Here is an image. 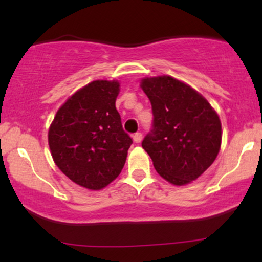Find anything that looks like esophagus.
<instances>
[{"instance_id":"34e87169","label":"esophagus","mask_w":262,"mask_h":262,"mask_svg":"<svg viewBox=\"0 0 262 262\" xmlns=\"http://www.w3.org/2000/svg\"><path fill=\"white\" fill-rule=\"evenodd\" d=\"M141 139H143V134L139 133V132H138V133L133 134V140L135 141V143H140Z\"/></svg>"}]
</instances>
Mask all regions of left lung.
Wrapping results in <instances>:
<instances>
[{
    "instance_id": "8db88e82",
    "label": "left lung",
    "mask_w": 262,
    "mask_h": 262,
    "mask_svg": "<svg viewBox=\"0 0 262 262\" xmlns=\"http://www.w3.org/2000/svg\"><path fill=\"white\" fill-rule=\"evenodd\" d=\"M140 86L154 116L141 146L166 181L176 186L194 181L221 149L218 114L196 90L171 76L146 77Z\"/></svg>"
}]
</instances>
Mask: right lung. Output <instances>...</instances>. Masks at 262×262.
Here are the masks:
<instances>
[{"label": "right lung", "instance_id": "right-lung-1", "mask_svg": "<svg viewBox=\"0 0 262 262\" xmlns=\"http://www.w3.org/2000/svg\"><path fill=\"white\" fill-rule=\"evenodd\" d=\"M118 93L117 81H92L59 108L49 128L56 166L85 188L101 189L117 179L133 143L116 108Z\"/></svg>", "mask_w": 262, "mask_h": 262}]
</instances>
